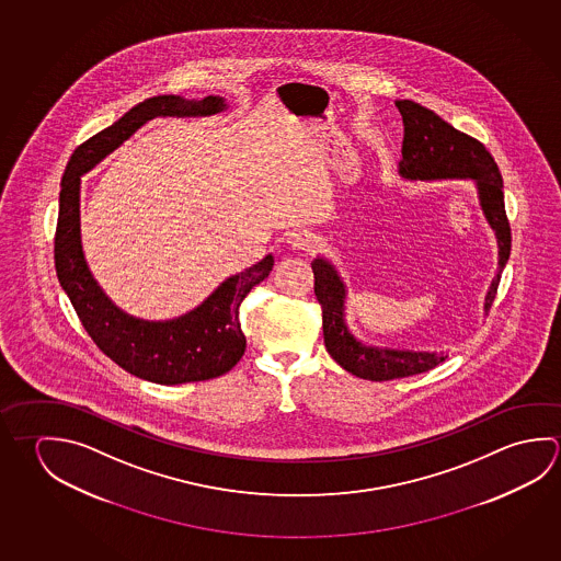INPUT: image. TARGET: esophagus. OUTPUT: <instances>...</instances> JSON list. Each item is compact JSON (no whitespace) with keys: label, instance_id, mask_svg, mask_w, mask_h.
I'll list each match as a JSON object with an SVG mask.
<instances>
[{"label":"esophagus","instance_id":"1","mask_svg":"<svg viewBox=\"0 0 561 561\" xmlns=\"http://www.w3.org/2000/svg\"><path fill=\"white\" fill-rule=\"evenodd\" d=\"M287 244L295 248V250H307L309 252V250L317 247V238L309 230H294V232H289Z\"/></svg>","mask_w":561,"mask_h":561}]
</instances>
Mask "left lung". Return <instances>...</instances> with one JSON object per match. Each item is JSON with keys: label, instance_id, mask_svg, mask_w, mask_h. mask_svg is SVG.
<instances>
[{"label": "left lung", "instance_id": "1", "mask_svg": "<svg viewBox=\"0 0 561 561\" xmlns=\"http://www.w3.org/2000/svg\"><path fill=\"white\" fill-rule=\"evenodd\" d=\"M403 119L402 161L400 175L410 181L435 179H472L479 193L482 215L494 230L499 242V270L484 297V313H489L501 284V274L511 256V225L504 210L502 175L491 153L479 139L453 128L430 108L413 100H396ZM314 295L323 309L324 346L346 373L364 380L383 382L427 373L442 364L443 353H420L400 348H378L360 343L344 321L346 285L324 257L311 262Z\"/></svg>", "mask_w": 561, "mask_h": 561}]
</instances>
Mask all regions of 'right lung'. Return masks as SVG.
Listing matches in <instances>:
<instances>
[{
    "label": "right lung",
    "instance_id": "right-lung-1",
    "mask_svg": "<svg viewBox=\"0 0 561 561\" xmlns=\"http://www.w3.org/2000/svg\"><path fill=\"white\" fill-rule=\"evenodd\" d=\"M227 108L225 99L185 100L163 94L139 102L110 128L87 139L70 156L60 181L55 267L80 323L100 351L126 373L149 382H201L227 374L247 351L238 309L254 285L264 282L274 256L267 254L218 285L197 309L171 321H146L112 304L90 274L80 242V175L94 168L149 119L158 116H213Z\"/></svg>",
    "mask_w": 561,
    "mask_h": 561
}]
</instances>
